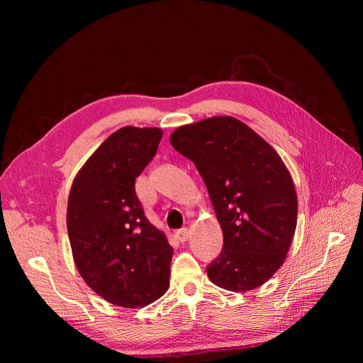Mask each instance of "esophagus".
Segmentation results:
<instances>
[{
  "label": "esophagus",
  "mask_w": 363,
  "mask_h": 363,
  "mask_svg": "<svg viewBox=\"0 0 363 363\" xmlns=\"http://www.w3.org/2000/svg\"><path fill=\"white\" fill-rule=\"evenodd\" d=\"M175 238H177L179 242H186L189 239V230L188 228H182L179 232H175Z\"/></svg>",
  "instance_id": "obj_1"
}]
</instances>
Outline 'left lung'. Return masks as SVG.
Instances as JSON below:
<instances>
[{
  "mask_svg": "<svg viewBox=\"0 0 363 363\" xmlns=\"http://www.w3.org/2000/svg\"><path fill=\"white\" fill-rule=\"evenodd\" d=\"M171 145L201 174L223 230L221 255L207 267L216 286L247 292L284 263L298 200L291 172L268 142L233 116H212L172 131Z\"/></svg>",
  "mask_w": 363,
  "mask_h": 363,
  "instance_id": "left-lung-1",
  "label": "left lung"
}]
</instances>
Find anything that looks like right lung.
<instances>
[{
  "mask_svg": "<svg viewBox=\"0 0 363 363\" xmlns=\"http://www.w3.org/2000/svg\"><path fill=\"white\" fill-rule=\"evenodd\" d=\"M163 131L116 130L77 172L67 225L72 257L87 286L128 309L168 291L172 247L142 211L135 183L155 157Z\"/></svg>",
  "mask_w": 363,
  "mask_h": 363,
  "instance_id": "add662e5",
  "label": "right lung"
}]
</instances>
